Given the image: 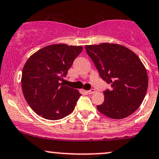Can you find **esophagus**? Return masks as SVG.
Returning <instances> with one entry per match:
<instances>
[{"label": "esophagus", "mask_w": 159, "mask_h": 159, "mask_svg": "<svg viewBox=\"0 0 159 159\" xmlns=\"http://www.w3.org/2000/svg\"><path fill=\"white\" fill-rule=\"evenodd\" d=\"M96 89H90V90H88L87 91V93H89V94H93V93H96Z\"/></svg>", "instance_id": "obj_1"}]
</instances>
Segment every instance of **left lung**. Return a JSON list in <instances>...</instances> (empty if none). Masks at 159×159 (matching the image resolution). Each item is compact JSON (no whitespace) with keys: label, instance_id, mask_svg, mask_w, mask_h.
<instances>
[{"label":"left lung","instance_id":"left-lung-1","mask_svg":"<svg viewBox=\"0 0 159 159\" xmlns=\"http://www.w3.org/2000/svg\"><path fill=\"white\" fill-rule=\"evenodd\" d=\"M85 48L100 77L111 85L110 89L103 92L104 102L96 106L98 110L114 119L135 112L145 98L148 83L146 70L138 56L115 43L86 45Z\"/></svg>","mask_w":159,"mask_h":159}]
</instances>
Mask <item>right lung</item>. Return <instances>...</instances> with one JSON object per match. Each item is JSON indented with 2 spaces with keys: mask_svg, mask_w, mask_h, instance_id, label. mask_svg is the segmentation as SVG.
<instances>
[{
  "mask_svg": "<svg viewBox=\"0 0 159 159\" xmlns=\"http://www.w3.org/2000/svg\"><path fill=\"white\" fill-rule=\"evenodd\" d=\"M81 46L53 44L40 49L27 60L23 68L21 86L26 101L38 116L57 120L71 113L81 94L63 86Z\"/></svg>",
  "mask_w": 159,
  "mask_h": 159,
  "instance_id": "1",
  "label": "right lung"
}]
</instances>
